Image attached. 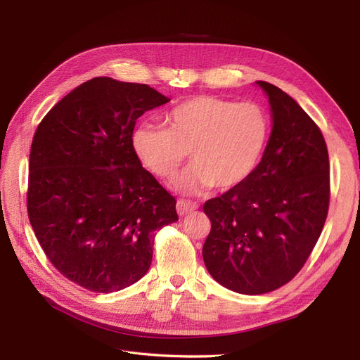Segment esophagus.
Instances as JSON below:
<instances>
[{
    "mask_svg": "<svg viewBox=\"0 0 360 360\" xmlns=\"http://www.w3.org/2000/svg\"><path fill=\"white\" fill-rule=\"evenodd\" d=\"M193 210H197V205L189 202V201H184V200H180L177 201V213L180 216H186L189 213H192Z\"/></svg>",
    "mask_w": 360,
    "mask_h": 360,
    "instance_id": "obj_1",
    "label": "esophagus"
}]
</instances>
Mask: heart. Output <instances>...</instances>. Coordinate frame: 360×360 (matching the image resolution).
Masks as SVG:
<instances>
[{"mask_svg": "<svg viewBox=\"0 0 360 360\" xmlns=\"http://www.w3.org/2000/svg\"><path fill=\"white\" fill-rule=\"evenodd\" d=\"M167 125L141 123L132 148L143 165L160 179H171L191 151L192 165L174 183L181 193H201L214 186H240L263 156L270 122L257 103L198 96L167 114Z\"/></svg>", "mask_w": 360, "mask_h": 360, "instance_id": "obj_1", "label": "heart"}]
</instances>
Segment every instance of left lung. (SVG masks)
<instances>
[{"label":"left lung","instance_id":"left-lung-1","mask_svg":"<svg viewBox=\"0 0 360 360\" xmlns=\"http://www.w3.org/2000/svg\"><path fill=\"white\" fill-rule=\"evenodd\" d=\"M274 129L257 169L240 186L204 202L212 222L202 246L209 274L228 290L264 294L285 285L307 263L328 217L329 153L297 102L274 84Z\"/></svg>","mask_w":360,"mask_h":360}]
</instances>
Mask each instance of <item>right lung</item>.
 Segmentation results:
<instances>
[{
  "instance_id": "1",
  "label": "right lung",
  "mask_w": 360,
  "mask_h": 360,
  "mask_svg": "<svg viewBox=\"0 0 360 360\" xmlns=\"http://www.w3.org/2000/svg\"><path fill=\"white\" fill-rule=\"evenodd\" d=\"M169 99L147 84L106 76L76 86L32 138L27 210L48 259L96 292L143 278L156 233L179 221L176 198L132 148L136 120Z\"/></svg>"
}]
</instances>
